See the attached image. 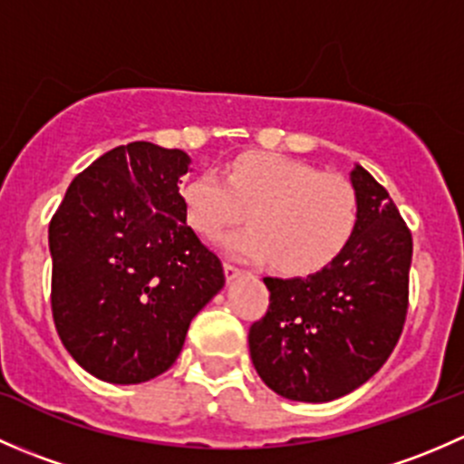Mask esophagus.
<instances>
[{
    "mask_svg": "<svg viewBox=\"0 0 464 464\" xmlns=\"http://www.w3.org/2000/svg\"><path fill=\"white\" fill-rule=\"evenodd\" d=\"M240 274H242V269H237V266H233V265H228V262H224V276H227L228 283H231V280H236Z\"/></svg>",
    "mask_w": 464,
    "mask_h": 464,
    "instance_id": "obj_1",
    "label": "esophagus"
}]
</instances>
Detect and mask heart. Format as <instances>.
<instances>
[{
    "mask_svg": "<svg viewBox=\"0 0 464 464\" xmlns=\"http://www.w3.org/2000/svg\"><path fill=\"white\" fill-rule=\"evenodd\" d=\"M184 218L206 240H218L245 218L251 227L222 240L227 256L276 262L294 276L330 265L357 227V195L348 179L274 152H246L218 172L186 177Z\"/></svg>",
    "mask_w": 464,
    "mask_h": 464,
    "instance_id": "heart-1",
    "label": "heart"
}]
</instances>
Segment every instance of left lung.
Masks as SVG:
<instances>
[{"instance_id":"8db88e82","label":"left lung","mask_w":464,"mask_h":464,"mask_svg":"<svg viewBox=\"0 0 464 464\" xmlns=\"http://www.w3.org/2000/svg\"><path fill=\"white\" fill-rule=\"evenodd\" d=\"M357 227L330 265L305 278H265L269 310L249 330L262 382L285 400H339L386 363L409 303L413 240L391 195L354 163Z\"/></svg>"}]
</instances>
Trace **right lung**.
<instances>
[{
  "label": "right lung",
  "mask_w": 464,
  "mask_h": 464,
  "mask_svg": "<svg viewBox=\"0 0 464 464\" xmlns=\"http://www.w3.org/2000/svg\"><path fill=\"white\" fill-rule=\"evenodd\" d=\"M184 150L134 141L69 184L49 224L51 307L89 375L141 383L166 372L199 310L224 287L222 262L186 224Z\"/></svg>",
  "instance_id": "add662e5"
}]
</instances>
